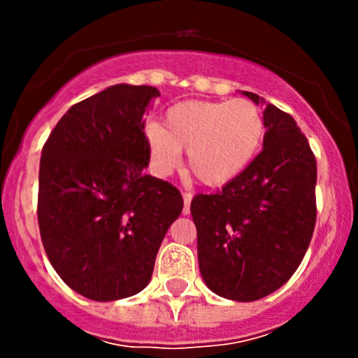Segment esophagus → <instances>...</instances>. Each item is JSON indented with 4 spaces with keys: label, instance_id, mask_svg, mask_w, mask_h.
<instances>
[{
    "label": "esophagus",
    "instance_id": "1",
    "mask_svg": "<svg viewBox=\"0 0 358 358\" xmlns=\"http://www.w3.org/2000/svg\"><path fill=\"white\" fill-rule=\"evenodd\" d=\"M190 202H192V194L183 192V215L190 213Z\"/></svg>",
    "mask_w": 358,
    "mask_h": 358
}]
</instances>
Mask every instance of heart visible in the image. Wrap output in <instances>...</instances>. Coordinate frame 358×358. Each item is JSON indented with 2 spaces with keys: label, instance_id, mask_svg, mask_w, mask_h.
I'll return each instance as SVG.
<instances>
[{
  "label": "heart",
  "instance_id": "b5f03b06",
  "mask_svg": "<svg viewBox=\"0 0 358 358\" xmlns=\"http://www.w3.org/2000/svg\"><path fill=\"white\" fill-rule=\"evenodd\" d=\"M145 140L154 164L168 173L189 152V169L201 183L222 187L243 175L265 140V119L246 99L185 100L169 107L164 124H149Z\"/></svg>",
  "mask_w": 358,
  "mask_h": 358
}]
</instances>
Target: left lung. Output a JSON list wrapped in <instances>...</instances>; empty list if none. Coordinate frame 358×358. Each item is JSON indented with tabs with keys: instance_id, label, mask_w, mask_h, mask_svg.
<instances>
[{
	"instance_id": "obj_1",
	"label": "left lung",
	"mask_w": 358,
	"mask_h": 358,
	"mask_svg": "<svg viewBox=\"0 0 358 358\" xmlns=\"http://www.w3.org/2000/svg\"><path fill=\"white\" fill-rule=\"evenodd\" d=\"M255 103L256 93L244 92ZM263 150L243 175L215 194H197L201 275L215 294L256 301L291 279L317 220V161L292 115L268 103Z\"/></svg>"
}]
</instances>
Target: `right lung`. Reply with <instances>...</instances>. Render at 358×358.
I'll return each instance as SVG.
<instances>
[{"mask_svg":"<svg viewBox=\"0 0 358 358\" xmlns=\"http://www.w3.org/2000/svg\"><path fill=\"white\" fill-rule=\"evenodd\" d=\"M154 86L115 85L62 115L43 145L38 223L60 279L93 301L149 284L169 225L183 208L169 182L145 175V115Z\"/></svg>","mask_w":358,"mask_h":358,"instance_id":"1","label":"right lung"}]
</instances>
